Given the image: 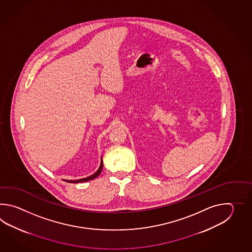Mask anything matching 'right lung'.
Instances as JSON below:
<instances>
[{
  "mask_svg": "<svg viewBox=\"0 0 252 252\" xmlns=\"http://www.w3.org/2000/svg\"><path fill=\"white\" fill-rule=\"evenodd\" d=\"M102 166H103V163H102V159L101 158V165L99 166V168H98V170H97L94 175H92L90 177H86V178H82V179H78V180H64L65 182L68 183H80V182H86V181H90L92 179H94V178H96L100 174H101V172L102 170Z\"/></svg>",
  "mask_w": 252,
  "mask_h": 252,
  "instance_id": "1",
  "label": "right lung"
}]
</instances>
